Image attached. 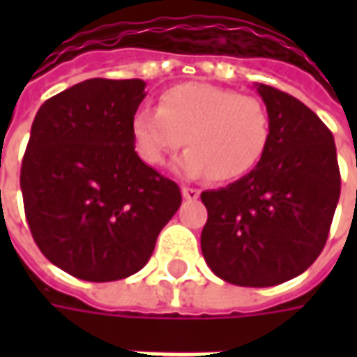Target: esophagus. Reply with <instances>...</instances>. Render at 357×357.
<instances>
[{"mask_svg":"<svg viewBox=\"0 0 357 357\" xmlns=\"http://www.w3.org/2000/svg\"><path fill=\"white\" fill-rule=\"evenodd\" d=\"M181 195H183L185 201H197L201 197V191L193 189V187H181Z\"/></svg>","mask_w":357,"mask_h":357,"instance_id":"obj_1","label":"esophagus"}]
</instances>
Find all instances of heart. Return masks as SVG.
Listing matches in <instances>:
<instances>
[{
    "label": "heart",
    "instance_id": "heart-1",
    "mask_svg": "<svg viewBox=\"0 0 357 357\" xmlns=\"http://www.w3.org/2000/svg\"><path fill=\"white\" fill-rule=\"evenodd\" d=\"M132 135L137 155L151 166H162L185 141L189 149L174 170L185 178L231 181L262 160L269 116L255 97L191 82L166 89L158 109L141 107L132 118Z\"/></svg>",
    "mask_w": 357,
    "mask_h": 357
}]
</instances>
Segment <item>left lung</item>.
Listing matches in <instances>:
<instances>
[{
  "label": "left lung",
  "mask_w": 357,
  "mask_h": 357,
  "mask_svg": "<svg viewBox=\"0 0 357 357\" xmlns=\"http://www.w3.org/2000/svg\"><path fill=\"white\" fill-rule=\"evenodd\" d=\"M269 116L262 160L222 189L202 191L208 210L201 248L220 279L273 287L321 255L340 197L329 128L296 97L255 84Z\"/></svg>",
  "instance_id": "8db88e82"
}]
</instances>
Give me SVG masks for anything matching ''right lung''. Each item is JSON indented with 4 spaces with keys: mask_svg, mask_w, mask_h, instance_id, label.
Wrapping results in <instances>:
<instances>
[{
    "mask_svg": "<svg viewBox=\"0 0 357 357\" xmlns=\"http://www.w3.org/2000/svg\"><path fill=\"white\" fill-rule=\"evenodd\" d=\"M145 82L91 78L43 102L20 168L28 225L66 273L116 281L137 273L178 212L179 187L135 153L132 118Z\"/></svg>",
    "mask_w": 357,
    "mask_h": 357,
    "instance_id": "add662e5",
    "label": "right lung"
}]
</instances>
